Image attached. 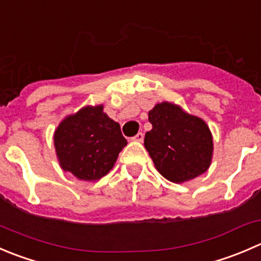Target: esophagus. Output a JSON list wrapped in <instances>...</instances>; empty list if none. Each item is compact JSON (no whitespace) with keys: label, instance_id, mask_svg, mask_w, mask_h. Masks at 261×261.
Here are the masks:
<instances>
[{"label":"esophagus","instance_id":"34e87169","mask_svg":"<svg viewBox=\"0 0 261 261\" xmlns=\"http://www.w3.org/2000/svg\"><path fill=\"white\" fill-rule=\"evenodd\" d=\"M134 141H139V143H141V141L144 140V134L143 133H138L133 138Z\"/></svg>","mask_w":261,"mask_h":261}]
</instances>
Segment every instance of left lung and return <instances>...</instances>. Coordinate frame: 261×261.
Segmentation results:
<instances>
[{
    "mask_svg": "<svg viewBox=\"0 0 261 261\" xmlns=\"http://www.w3.org/2000/svg\"><path fill=\"white\" fill-rule=\"evenodd\" d=\"M151 130L144 145L159 173L174 184L190 181L209 168L213 138L205 121L179 106L162 102L149 111Z\"/></svg>",
    "mask_w": 261,
    "mask_h": 261,
    "instance_id": "left-lung-1",
    "label": "left lung"
}]
</instances>
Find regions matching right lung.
Instances as JSON below:
<instances>
[{"label": "right lung", "mask_w": 261, "mask_h": 261, "mask_svg": "<svg viewBox=\"0 0 261 261\" xmlns=\"http://www.w3.org/2000/svg\"><path fill=\"white\" fill-rule=\"evenodd\" d=\"M53 141L61 168L83 181L106 176L127 144L120 125L103 112L102 105L87 106L63 118Z\"/></svg>", "instance_id": "1"}]
</instances>
